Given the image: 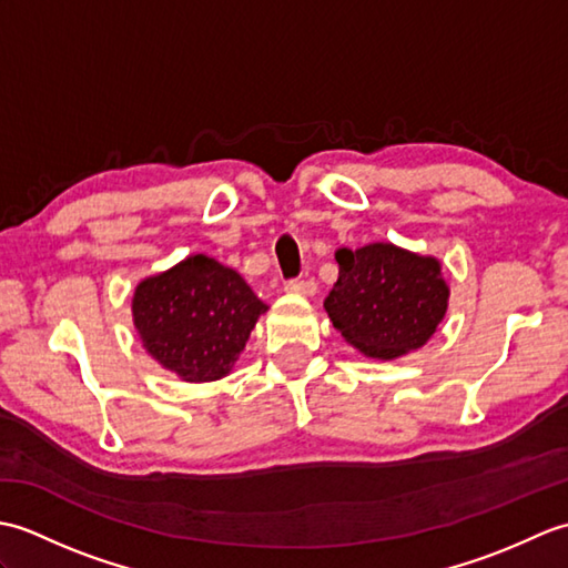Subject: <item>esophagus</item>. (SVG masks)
I'll use <instances>...</instances> for the list:
<instances>
[{
  "label": "esophagus",
  "instance_id": "1",
  "mask_svg": "<svg viewBox=\"0 0 568 568\" xmlns=\"http://www.w3.org/2000/svg\"><path fill=\"white\" fill-rule=\"evenodd\" d=\"M285 291L287 293H295V295H315L317 291V283L307 277V281H300V277H293V281L285 283Z\"/></svg>",
  "mask_w": 568,
  "mask_h": 568
}]
</instances>
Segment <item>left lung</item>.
I'll list each match as a JSON object with an SVG mask.
<instances>
[{
    "label": "left lung",
    "instance_id": "obj_1",
    "mask_svg": "<svg viewBox=\"0 0 568 568\" xmlns=\"http://www.w3.org/2000/svg\"><path fill=\"white\" fill-rule=\"evenodd\" d=\"M339 281L324 310L348 344L373 358H395L425 344L446 312L449 287L437 258L393 244L339 248Z\"/></svg>",
    "mask_w": 568,
    "mask_h": 568
}]
</instances>
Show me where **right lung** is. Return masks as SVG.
I'll use <instances>...</instances> for the list:
<instances>
[{"label":"right lung","instance_id":"1","mask_svg":"<svg viewBox=\"0 0 568 568\" xmlns=\"http://www.w3.org/2000/svg\"><path fill=\"white\" fill-rule=\"evenodd\" d=\"M131 310L146 352L183 381L204 383L226 376L268 307L236 271L197 253L146 277Z\"/></svg>","mask_w":568,"mask_h":568}]
</instances>
